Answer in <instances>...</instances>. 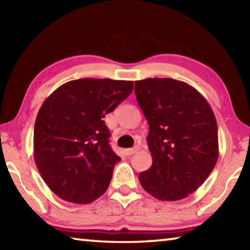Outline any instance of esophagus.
I'll list each match as a JSON object with an SVG mask.
<instances>
[{"mask_svg": "<svg viewBox=\"0 0 250 250\" xmlns=\"http://www.w3.org/2000/svg\"><path fill=\"white\" fill-rule=\"evenodd\" d=\"M139 150H140V147H139V146H134V147H131V149L125 150V153L126 155H132V154L135 153V152H138Z\"/></svg>", "mask_w": 250, "mask_h": 250, "instance_id": "34e87169", "label": "esophagus"}]
</instances>
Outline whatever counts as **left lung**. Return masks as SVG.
<instances>
[{"instance_id": "1", "label": "left lung", "mask_w": 250, "mask_h": 250, "mask_svg": "<svg viewBox=\"0 0 250 250\" xmlns=\"http://www.w3.org/2000/svg\"><path fill=\"white\" fill-rule=\"evenodd\" d=\"M135 96L149 124L152 166L139 174L142 188L160 201L195 192L218 159V132L207 100L188 83L172 78L135 82Z\"/></svg>"}]
</instances>
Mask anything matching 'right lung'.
Listing matches in <instances>:
<instances>
[{"label":"right lung","instance_id":"obj_1","mask_svg":"<svg viewBox=\"0 0 250 250\" xmlns=\"http://www.w3.org/2000/svg\"><path fill=\"white\" fill-rule=\"evenodd\" d=\"M133 90V82L82 78L58 87L34 126V160L58 197L88 204L107 191L119 162L104 118Z\"/></svg>","mask_w":250,"mask_h":250}]
</instances>
